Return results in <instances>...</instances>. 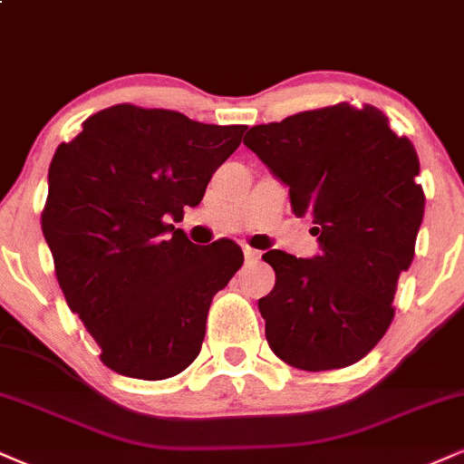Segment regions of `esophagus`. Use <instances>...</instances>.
<instances>
[{
    "mask_svg": "<svg viewBox=\"0 0 464 464\" xmlns=\"http://www.w3.org/2000/svg\"><path fill=\"white\" fill-rule=\"evenodd\" d=\"M242 250H244V257H246V262H257L259 255H262V253H259V250L246 246V244H244Z\"/></svg>",
    "mask_w": 464,
    "mask_h": 464,
    "instance_id": "obj_1",
    "label": "esophagus"
}]
</instances>
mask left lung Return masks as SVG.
<instances>
[{
	"instance_id": "8db88e82",
	"label": "left lung",
	"mask_w": 464,
	"mask_h": 464,
	"mask_svg": "<svg viewBox=\"0 0 464 464\" xmlns=\"http://www.w3.org/2000/svg\"><path fill=\"white\" fill-rule=\"evenodd\" d=\"M310 218L321 253L268 250L276 281L259 299L266 340L301 371L344 369L386 334L397 281L410 268L423 220L419 157L375 106L305 111L244 137Z\"/></svg>"
}]
</instances>
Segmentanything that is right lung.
Listing matches in <instances>:
<instances>
[{
  "instance_id": "right-lung-1",
  "label": "right lung",
  "mask_w": 464,
  "mask_h": 464,
  "mask_svg": "<svg viewBox=\"0 0 464 464\" xmlns=\"http://www.w3.org/2000/svg\"><path fill=\"white\" fill-rule=\"evenodd\" d=\"M244 130L117 104L56 148L41 227L69 310L111 371L157 382L198 358L211 299L244 255L233 242L191 244L172 222Z\"/></svg>"
}]
</instances>
